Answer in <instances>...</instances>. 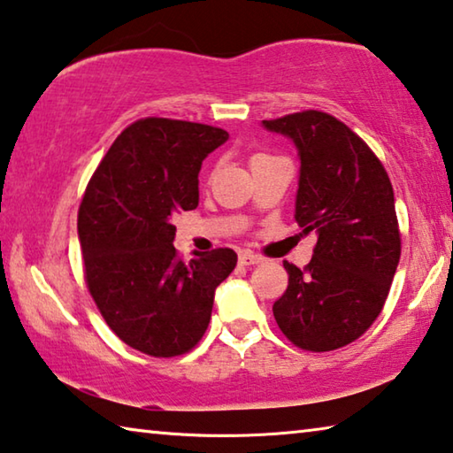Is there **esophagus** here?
Returning a JSON list of instances; mask_svg holds the SVG:
<instances>
[{
    "label": "esophagus",
    "instance_id": "esophagus-1",
    "mask_svg": "<svg viewBox=\"0 0 453 453\" xmlns=\"http://www.w3.org/2000/svg\"><path fill=\"white\" fill-rule=\"evenodd\" d=\"M264 257L257 256V254H252V252H242L240 254V264L242 265H256V264H262Z\"/></svg>",
    "mask_w": 453,
    "mask_h": 453
}]
</instances>
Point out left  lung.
Segmentation results:
<instances>
[{
	"label": "left lung",
	"mask_w": 453,
	"mask_h": 453,
	"mask_svg": "<svg viewBox=\"0 0 453 453\" xmlns=\"http://www.w3.org/2000/svg\"><path fill=\"white\" fill-rule=\"evenodd\" d=\"M298 149L296 218L319 235L303 270L284 262L288 286L272 312L286 339L326 353L357 341L383 311L401 256L389 175L367 142L322 111L262 120Z\"/></svg>",
	"instance_id": "1"
}]
</instances>
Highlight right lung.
Wrapping results in <instances>:
<instances>
[{
  "label": "right lung",
  "instance_id": "obj_1",
  "mask_svg": "<svg viewBox=\"0 0 453 453\" xmlns=\"http://www.w3.org/2000/svg\"><path fill=\"white\" fill-rule=\"evenodd\" d=\"M227 136L211 125L139 119L86 185L78 210L86 286L112 333L145 355L189 353L238 262L229 248L183 262L173 246V218L197 207L201 163Z\"/></svg>",
  "mask_w": 453,
  "mask_h": 453
}]
</instances>
